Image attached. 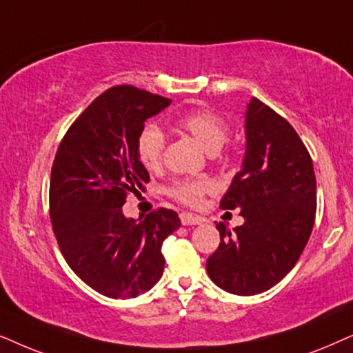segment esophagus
I'll list each match as a JSON object with an SVG mask.
<instances>
[{"mask_svg":"<svg viewBox=\"0 0 353 353\" xmlns=\"http://www.w3.org/2000/svg\"><path fill=\"white\" fill-rule=\"evenodd\" d=\"M203 218L201 216H195L192 213H181V223L184 225H192V224H201L203 223Z\"/></svg>","mask_w":353,"mask_h":353,"instance_id":"34e87169","label":"esophagus"}]
</instances>
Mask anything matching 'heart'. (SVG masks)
I'll return each mask as SVG.
<instances>
[{"mask_svg": "<svg viewBox=\"0 0 353 353\" xmlns=\"http://www.w3.org/2000/svg\"><path fill=\"white\" fill-rule=\"evenodd\" d=\"M177 125L184 132L190 134L211 154L219 152L229 137L228 122L210 108L185 112L177 119ZM164 147H166V139L157 125L148 124L140 130L137 137V154L143 166L150 171H157L161 168ZM211 190H213V185L206 179L174 181L168 189L169 195L187 206H200L203 196L208 195Z\"/></svg>", "mask_w": 353, "mask_h": 353, "instance_id": "b5f03b06", "label": "heart"}]
</instances>
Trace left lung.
I'll return each mask as SVG.
<instances>
[{
  "mask_svg": "<svg viewBox=\"0 0 353 353\" xmlns=\"http://www.w3.org/2000/svg\"><path fill=\"white\" fill-rule=\"evenodd\" d=\"M245 135L242 169L221 200L223 210H241L245 223L232 234L216 224L221 242L206 261L210 279L236 295L265 292L292 270L316 213L313 161L292 125L252 98Z\"/></svg>",
  "mask_w": 353,
  "mask_h": 353,
  "instance_id": "1",
  "label": "left lung"
}]
</instances>
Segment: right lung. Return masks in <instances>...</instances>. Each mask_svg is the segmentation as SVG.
<instances>
[{"mask_svg":"<svg viewBox=\"0 0 353 353\" xmlns=\"http://www.w3.org/2000/svg\"><path fill=\"white\" fill-rule=\"evenodd\" d=\"M171 100L134 85H114L72 122L56 152L50 218L59 250L75 274L110 299H134L158 283L161 247L177 231L176 211L158 208L137 223L122 213L150 174L137 154L148 117Z\"/></svg>","mask_w":353,"mask_h":353,"instance_id":"add662e5","label":"right lung"}]
</instances>
